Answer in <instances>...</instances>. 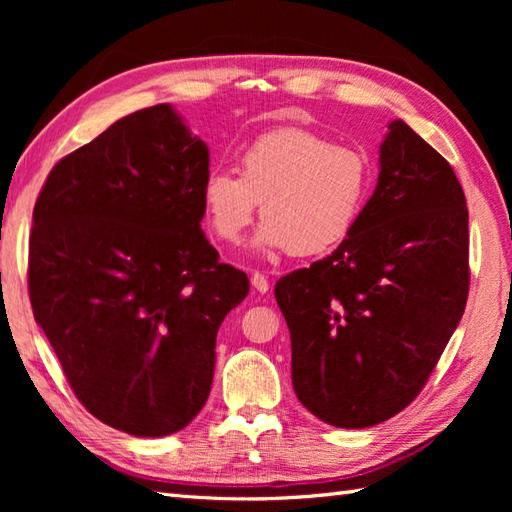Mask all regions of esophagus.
I'll return each instance as SVG.
<instances>
[{"instance_id": "1", "label": "esophagus", "mask_w": 512, "mask_h": 512, "mask_svg": "<svg viewBox=\"0 0 512 512\" xmlns=\"http://www.w3.org/2000/svg\"><path fill=\"white\" fill-rule=\"evenodd\" d=\"M250 284H253V288L257 290V292H268V288H270V281L262 275V273H253L250 275Z\"/></svg>"}]
</instances>
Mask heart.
Wrapping results in <instances>:
<instances>
[{"label": "heart", "mask_w": 512, "mask_h": 512, "mask_svg": "<svg viewBox=\"0 0 512 512\" xmlns=\"http://www.w3.org/2000/svg\"><path fill=\"white\" fill-rule=\"evenodd\" d=\"M237 171L206 176L204 220L217 239L237 244L262 204L266 222L255 248L264 255H319L341 244L361 220L374 176L361 149L299 127L253 140L239 154Z\"/></svg>", "instance_id": "b5f03b06"}]
</instances>
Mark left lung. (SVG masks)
<instances>
[{"label": "left lung", "instance_id": "left-lung-1", "mask_svg": "<svg viewBox=\"0 0 512 512\" xmlns=\"http://www.w3.org/2000/svg\"><path fill=\"white\" fill-rule=\"evenodd\" d=\"M378 165L354 231L275 286L295 394L341 429L374 427L420 394L469 295V211L449 162L391 121Z\"/></svg>", "mask_w": 512, "mask_h": 512}]
</instances>
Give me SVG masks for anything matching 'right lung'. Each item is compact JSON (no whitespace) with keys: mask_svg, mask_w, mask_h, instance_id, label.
<instances>
[{"mask_svg":"<svg viewBox=\"0 0 512 512\" xmlns=\"http://www.w3.org/2000/svg\"><path fill=\"white\" fill-rule=\"evenodd\" d=\"M206 176L209 147L162 103L57 162L32 211L35 321L83 407L129 436L198 416L217 330L248 295L200 226Z\"/></svg>","mask_w":512,"mask_h":512,"instance_id":"1","label":"right lung"}]
</instances>
